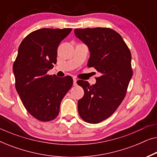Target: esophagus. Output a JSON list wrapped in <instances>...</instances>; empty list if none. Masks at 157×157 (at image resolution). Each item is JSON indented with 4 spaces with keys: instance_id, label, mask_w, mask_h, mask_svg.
Instances as JSON below:
<instances>
[{
    "instance_id": "34e87169",
    "label": "esophagus",
    "mask_w": 157,
    "mask_h": 157,
    "mask_svg": "<svg viewBox=\"0 0 157 157\" xmlns=\"http://www.w3.org/2000/svg\"><path fill=\"white\" fill-rule=\"evenodd\" d=\"M73 80H74V86H76L77 85V79L74 78H73Z\"/></svg>"
}]
</instances>
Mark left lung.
Returning a JSON list of instances; mask_svg holds the SVG:
<instances>
[{"label":"left lung","mask_w":157,"mask_h":157,"mask_svg":"<svg viewBox=\"0 0 157 157\" xmlns=\"http://www.w3.org/2000/svg\"><path fill=\"white\" fill-rule=\"evenodd\" d=\"M74 33L89 47L87 66L101 73L92 86L77 81L84 91L78 113L83 121L98 124L112 115L125 97L133 75L132 55L121 35L109 28L76 29Z\"/></svg>","instance_id":"left-lung-1"}]
</instances>
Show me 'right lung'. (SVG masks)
I'll list each match as a JSON object with an SVG mask.
<instances>
[{"mask_svg": "<svg viewBox=\"0 0 157 157\" xmlns=\"http://www.w3.org/2000/svg\"><path fill=\"white\" fill-rule=\"evenodd\" d=\"M71 29H41L29 33L18 48L13 66L16 91L30 114L41 121L56 119L60 105L73 85L69 76L47 72L56 63L59 45Z\"/></svg>", "mask_w": 157, "mask_h": 157, "instance_id": "right-lung-1", "label": "right lung"}]
</instances>
